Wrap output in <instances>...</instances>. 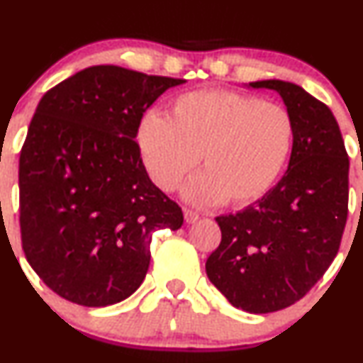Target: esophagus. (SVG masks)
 I'll return each mask as SVG.
<instances>
[{
    "instance_id": "1",
    "label": "esophagus",
    "mask_w": 363,
    "mask_h": 363,
    "mask_svg": "<svg viewBox=\"0 0 363 363\" xmlns=\"http://www.w3.org/2000/svg\"><path fill=\"white\" fill-rule=\"evenodd\" d=\"M199 215L196 211H193V209H187V208H184V220H186V223H196V221L199 220Z\"/></svg>"
}]
</instances>
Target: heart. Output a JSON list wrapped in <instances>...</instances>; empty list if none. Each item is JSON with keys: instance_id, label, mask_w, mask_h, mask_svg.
I'll return each instance as SVG.
<instances>
[{"instance_id": "1", "label": "heart", "mask_w": 363, "mask_h": 363, "mask_svg": "<svg viewBox=\"0 0 363 363\" xmlns=\"http://www.w3.org/2000/svg\"><path fill=\"white\" fill-rule=\"evenodd\" d=\"M294 125L286 108L231 91L177 96L169 118L147 113L137 142L148 176L172 191L198 164L182 196L189 203L245 206L262 198L286 165Z\"/></svg>"}]
</instances>
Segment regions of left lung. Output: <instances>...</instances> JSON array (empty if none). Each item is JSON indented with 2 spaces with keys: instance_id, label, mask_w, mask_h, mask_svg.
<instances>
[{
  "instance_id": "obj_1",
  "label": "left lung",
  "mask_w": 363,
  "mask_h": 363,
  "mask_svg": "<svg viewBox=\"0 0 363 363\" xmlns=\"http://www.w3.org/2000/svg\"><path fill=\"white\" fill-rule=\"evenodd\" d=\"M245 86L282 98L294 125L291 159L264 198L216 218L221 243L206 274L235 308L262 314L299 301L333 262L347 223L350 162L333 113L308 91L279 79Z\"/></svg>"
}]
</instances>
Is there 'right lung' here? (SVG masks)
Wrapping results in <instances>:
<instances>
[{"instance_id": "right-lung-1", "label": "right lung", "mask_w": 363, "mask_h": 363, "mask_svg": "<svg viewBox=\"0 0 363 363\" xmlns=\"http://www.w3.org/2000/svg\"><path fill=\"white\" fill-rule=\"evenodd\" d=\"M182 79L93 65L43 94L20 154V226L28 264L60 298L87 308L132 296L157 230L182 211L148 177L137 128Z\"/></svg>"}]
</instances>
